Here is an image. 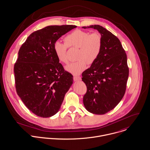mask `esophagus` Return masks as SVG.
<instances>
[{
	"label": "esophagus",
	"mask_w": 150,
	"mask_h": 150,
	"mask_svg": "<svg viewBox=\"0 0 150 150\" xmlns=\"http://www.w3.org/2000/svg\"><path fill=\"white\" fill-rule=\"evenodd\" d=\"M81 79V78L80 76H74V81L75 82L80 81Z\"/></svg>",
	"instance_id": "esophagus-1"
}]
</instances>
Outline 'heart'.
Listing matches in <instances>:
<instances>
[{"instance_id": "obj_1", "label": "heart", "mask_w": 150, "mask_h": 150, "mask_svg": "<svg viewBox=\"0 0 150 150\" xmlns=\"http://www.w3.org/2000/svg\"><path fill=\"white\" fill-rule=\"evenodd\" d=\"M65 43L56 41L54 43L53 49L58 59L62 62H67L66 52L67 47H79L78 59L76 62L68 64L65 69L68 72L78 75L86 68L87 62L93 63L98 57L102 46V39L100 33L81 30L72 31L65 37Z\"/></svg>"}]
</instances>
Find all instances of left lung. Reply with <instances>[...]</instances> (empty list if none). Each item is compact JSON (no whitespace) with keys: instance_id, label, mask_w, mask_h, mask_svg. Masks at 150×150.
<instances>
[{"instance_id":"8db88e82","label":"left lung","mask_w":150,"mask_h":150,"mask_svg":"<svg viewBox=\"0 0 150 150\" xmlns=\"http://www.w3.org/2000/svg\"><path fill=\"white\" fill-rule=\"evenodd\" d=\"M98 30L102 39L100 53L90 68L82 74L87 86L83 101L91 113L105 114L123 98L129 76L127 56L119 39L99 25L82 27Z\"/></svg>"}]
</instances>
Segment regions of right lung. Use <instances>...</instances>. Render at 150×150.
I'll return each mask as SVG.
<instances>
[{
    "label": "right lung",
    "mask_w": 150,
    "mask_h": 150,
    "mask_svg": "<svg viewBox=\"0 0 150 150\" xmlns=\"http://www.w3.org/2000/svg\"><path fill=\"white\" fill-rule=\"evenodd\" d=\"M75 25H50L32 33L18 52L14 68L16 88L25 106L49 118L60 110L73 76L64 71L53 49L60 37Z\"/></svg>",
    "instance_id": "1"
}]
</instances>
